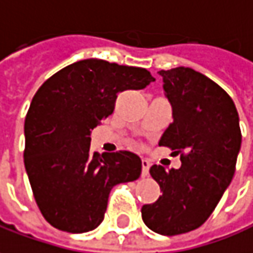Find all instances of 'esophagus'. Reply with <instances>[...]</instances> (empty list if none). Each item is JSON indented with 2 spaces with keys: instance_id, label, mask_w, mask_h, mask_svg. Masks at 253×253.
<instances>
[{
  "instance_id": "34e87169",
  "label": "esophagus",
  "mask_w": 253,
  "mask_h": 253,
  "mask_svg": "<svg viewBox=\"0 0 253 253\" xmlns=\"http://www.w3.org/2000/svg\"><path fill=\"white\" fill-rule=\"evenodd\" d=\"M150 161L146 159H143L141 160V175L143 177H147L148 175V170H150Z\"/></svg>"
}]
</instances>
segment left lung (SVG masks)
<instances>
[{"instance_id":"obj_1","label":"left lung","mask_w":253,"mask_h":253,"mask_svg":"<svg viewBox=\"0 0 253 253\" xmlns=\"http://www.w3.org/2000/svg\"><path fill=\"white\" fill-rule=\"evenodd\" d=\"M172 106V123L160 146L181 160L178 170L154 164L151 177L163 195L141 208L144 224L161 235H180L203 225L232 181L241 150L234 100L214 81L191 68L160 71Z\"/></svg>"}]
</instances>
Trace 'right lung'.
I'll return each instance as SVG.
<instances>
[{"instance_id":"obj_1","label":"right lung","mask_w":253,"mask_h":253,"mask_svg":"<svg viewBox=\"0 0 253 253\" xmlns=\"http://www.w3.org/2000/svg\"><path fill=\"white\" fill-rule=\"evenodd\" d=\"M154 81L143 68L84 59L39 87L25 117L24 163L50 225L72 234L92 231L105 218L110 190L140 177L141 160L134 153L92 154L90 131L113 113L120 92Z\"/></svg>"}]
</instances>
